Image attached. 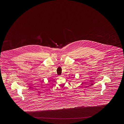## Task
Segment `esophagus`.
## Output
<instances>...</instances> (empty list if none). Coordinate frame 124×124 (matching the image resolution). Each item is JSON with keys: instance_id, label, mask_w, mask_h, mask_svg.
<instances>
[{"instance_id": "34e87169", "label": "esophagus", "mask_w": 124, "mask_h": 124, "mask_svg": "<svg viewBox=\"0 0 124 124\" xmlns=\"http://www.w3.org/2000/svg\"><path fill=\"white\" fill-rule=\"evenodd\" d=\"M62 75H60V76H58V77H59V78H60V77H62Z\"/></svg>"}]
</instances>
